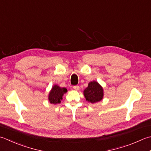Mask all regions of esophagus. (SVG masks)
<instances>
[{
	"mask_svg": "<svg viewBox=\"0 0 151 151\" xmlns=\"http://www.w3.org/2000/svg\"><path fill=\"white\" fill-rule=\"evenodd\" d=\"M73 88H74V89H75V90H79V88H80V87H79V86L76 85V86H73Z\"/></svg>",
	"mask_w": 151,
	"mask_h": 151,
	"instance_id": "esophagus-1",
	"label": "esophagus"
}]
</instances>
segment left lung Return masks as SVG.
I'll list each match as a JSON object with an SVG mask.
<instances>
[{"label": "left lung", "instance_id": "1", "mask_svg": "<svg viewBox=\"0 0 151 151\" xmlns=\"http://www.w3.org/2000/svg\"><path fill=\"white\" fill-rule=\"evenodd\" d=\"M84 94L86 101L95 103L103 99V90L102 87L97 82L93 81L88 84V86L84 91Z\"/></svg>", "mask_w": 151, "mask_h": 151}]
</instances>
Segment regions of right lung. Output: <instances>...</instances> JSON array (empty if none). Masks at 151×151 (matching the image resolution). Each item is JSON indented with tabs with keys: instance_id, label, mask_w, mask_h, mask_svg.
I'll use <instances>...</instances> for the list:
<instances>
[{
	"instance_id": "1",
	"label": "right lung",
	"mask_w": 151,
	"mask_h": 151,
	"mask_svg": "<svg viewBox=\"0 0 151 151\" xmlns=\"http://www.w3.org/2000/svg\"><path fill=\"white\" fill-rule=\"evenodd\" d=\"M67 91V90L65 88H60L58 86L55 85L52 88L49 94L48 99L50 102L52 103V104L60 103L61 102V100L62 99V96Z\"/></svg>"
}]
</instances>
